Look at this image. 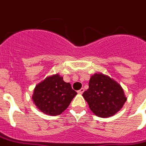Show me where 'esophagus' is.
Wrapping results in <instances>:
<instances>
[{
	"instance_id": "obj_1",
	"label": "esophagus",
	"mask_w": 146,
	"mask_h": 146,
	"mask_svg": "<svg viewBox=\"0 0 146 146\" xmlns=\"http://www.w3.org/2000/svg\"><path fill=\"white\" fill-rule=\"evenodd\" d=\"M84 91H85V89H83V88H82V89H80V90H79V91L77 92L79 94H82V93H83V92H84Z\"/></svg>"
}]
</instances>
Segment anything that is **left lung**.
Masks as SVG:
<instances>
[{"instance_id":"8db88e82","label":"left lung","mask_w":146,"mask_h":146,"mask_svg":"<svg viewBox=\"0 0 146 146\" xmlns=\"http://www.w3.org/2000/svg\"><path fill=\"white\" fill-rule=\"evenodd\" d=\"M82 96L96 116L108 117L122 108L127 101L122 87L108 76L94 74Z\"/></svg>"}]
</instances>
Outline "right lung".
I'll use <instances>...</instances> for the list:
<instances>
[{
	"label": "right lung",
	"instance_id": "add662e5",
	"mask_svg": "<svg viewBox=\"0 0 146 146\" xmlns=\"http://www.w3.org/2000/svg\"><path fill=\"white\" fill-rule=\"evenodd\" d=\"M69 82L58 74L47 77L35 88L33 100L37 108L48 115H59L76 96Z\"/></svg>",
	"mask_w": 146,
	"mask_h": 146
}]
</instances>
